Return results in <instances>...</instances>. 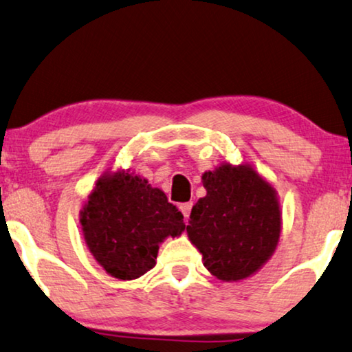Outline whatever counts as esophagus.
I'll return each instance as SVG.
<instances>
[{
    "label": "esophagus",
    "instance_id": "1",
    "mask_svg": "<svg viewBox=\"0 0 352 352\" xmlns=\"http://www.w3.org/2000/svg\"><path fill=\"white\" fill-rule=\"evenodd\" d=\"M179 210L182 211V214H184V219L187 221L188 216H190V211H192V203H182V205L179 206Z\"/></svg>",
    "mask_w": 352,
    "mask_h": 352
}]
</instances>
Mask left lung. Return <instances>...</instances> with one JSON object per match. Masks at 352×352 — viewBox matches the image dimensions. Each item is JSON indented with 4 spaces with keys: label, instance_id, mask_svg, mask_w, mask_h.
<instances>
[{
    "label": "left lung",
    "instance_id": "left-lung-1",
    "mask_svg": "<svg viewBox=\"0 0 352 352\" xmlns=\"http://www.w3.org/2000/svg\"><path fill=\"white\" fill-rule=\"evenodd\" d=\"M206 195L192 208L187 235L212 276L226 283L256 274L283 230L278 192L251 165L226 164L201 176Z\"/></svg>",
    "mask_w": 352,
    "mask_h": 352
}]
</instances>
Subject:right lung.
Listing matches in <instances>:
<instances>
[{
    "label": "right lung",
    "mask_w": 352,
    "mask_h": 352,
    "mask_svg": "<svg viewBox=\"0 0 352 352\" xmlns=\"http://www.w3.org/2000/svg\"><path fill=\"white\" fill-rule=\"evenodd\" d=\"M182 219L164 190L122 168L98 177L79 212L91 257L122 281L138 279L154 267L159 244L186 230Z\"/></svg>",
    "instance_id": "add662e5"
}]
</instances>
